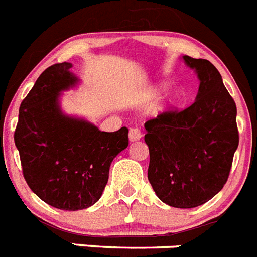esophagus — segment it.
Returning a JSON list of instances; mask_svg holds the SVG:
<instances>
[{
    "label": "esophagus",
    "instance_id": "esophagus-1",
    "mask_svg": "<svg viewBox=\"0 0 257 257\" xmlns=\"http://www.w3.org/2000/svg\"><path fill=\"white\" fill-rule=\"evenodd\" d=\"M128 138H130L131 142H137V140H139L140 138H142V131H140V128H138V127L130 128V131H128Z\"/></svg>",
    "mask_w": 257,
    "mask_h": 257
}]
</instances>
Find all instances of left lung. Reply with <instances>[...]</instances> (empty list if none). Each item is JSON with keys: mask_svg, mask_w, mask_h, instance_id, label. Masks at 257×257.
I'll return each instance as SVG.
<instances>
[{"mask_svg": "<svg viewBox=\"0 0 257 257\" xmlns=\"http://www.w3.org/2000/svg\"><path fill=\"white\" fill-rule=\"evenodd\" d=\"M200 79L196 100L144 123L148 181L170 207L195 208L222 190L239 144L236 105L213 63L183 57Z\"/></svg>", "mask_w": 257, "mask_h": 257, "instance_id": "8db88e82", "label": "left lung"}]
</instances>
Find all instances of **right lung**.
<instances>
[{
    "label": "right lung",
    "mask_w": 257,
    "mask_h": 257,
    "mask_svg": "<svg viewBox=\"0 0 257 257\" xmlns=\"http://www.w3.org/2000/svg\"><path fill=\"white\" fill-rule=\"evenodd\" d=\"M71 63L49 66L19 107L14 133L28 187L57 209L79 210L101 197L113 159L128 146V128L100 131L63 115L60 92L78 82Z\"/></svg>",
    "instance_id": "obj_1"
}]
</instances>
